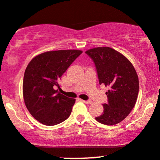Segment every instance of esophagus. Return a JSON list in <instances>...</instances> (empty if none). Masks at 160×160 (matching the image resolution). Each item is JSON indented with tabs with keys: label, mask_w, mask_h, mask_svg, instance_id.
Listing matches in <instances>:
<instances>
[{
	"label": "esophagus",
	"mask_w": 160,
	"mask_h": 160,
	"mask_svg": "<svg viewBox=\"0 0 160 160\" xmlns=\"http://www.w3.org/2000/svg\"><path fill=\"white\" fill-rule=\"evenodd\" d=\"M81 101L82 102H84L85 103H86V104H91V103H92V101H91V100H88V101H83V100H81Z\"/></svg>",
	"instance_id": "esophagus-1"
}]
</instances>
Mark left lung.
I'll return each instance as SVG.
<instances>
[{
  "label": "left lung",
  "instance_id": "8db88e82",
  "mask_svg": "<svg viewBox=\"0 0 160 160\" xmlns=\"http://www.w3.org/2000/svg\"><path fill=\"white\" fill-rule=\"evenodd\" d=\"M95 62L99 83L109 89L108 103L96 121L106 125L122 122L133 109L138 94V78L135 68L124 55L109 47L94 48L86 51Z\"/></svg>",
  "mask_w": 160,
  "mask_h": 160
}]
</instances>
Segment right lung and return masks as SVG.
I'll return each mask as SVG.
<instances>
[{
    "label": "right lung",
    "mask_w": 160,
    "mask_h": 160,
    "mask_svg": "<svg viewBox=\"0 0 160 160\" xmlns=\"http://www.w3.org/2000/svg\"><path fill=\"white\" fill-rule=\"evenodd\" d=\"M82 53L80 50H59L40 53L27 66L23 80V97L34 118L53 126L68 118L75 103L58 92L59 80L71 64Z\"/></svg>",
    "instance_id": "right-lung-1"
}]
</instances>
